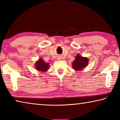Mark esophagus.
Segmentation results:
<instances>
[{"instance_id":"34e87169","label":"esophagus","mask_w":120,"mask_h":120,"mask_svg":"<svg viewBox=\"0 0 120 120\" xmlns=\"http://www.w3.org/2000/svg\"><path fill=\"white\" fill-rule=\"evenodd\" d=\"M61 58H62V57H61V56H58V59H59V60H61V59H62Z\"/></svg>"}]
</instances>
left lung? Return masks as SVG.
<instances>
[{
	"instance_id": "obj_1",
	"label": "left lung",
	"mask_w": 120,
	"mask_h": 120,
	"mask_svg": "<svg viewBox=\"0 0 120 120\" xmlns=\"http://www.w3.org/2000/svg\"><path fill=\"white\" fill-rule=\"evenodd\" d=\"M88 62L89 60L88 58L84 57L78 53L75 57V60L72 62V68L73 69L77 71H80L86 67Z\"/></svg>"
}]
</instances>
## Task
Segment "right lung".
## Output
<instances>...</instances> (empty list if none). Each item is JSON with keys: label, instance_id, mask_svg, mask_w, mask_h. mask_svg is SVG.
Instances as JSON below:
<instances>
[{"label": "right lung", "instance_id": "right-lung-1", "mask_svg": "<svg viewBox=\"0 0 120 120\" xmlns=\"http://www.w3.org/2000/svg\"><path fill=\"white\" fill-rule=\"evenodd\" d=\"M35 69L41 72H46L49 69V63H46L42 58L38 59L34 64Z\"/></svg>", "mask_w": 120, "mask_h": 120}]
</instances>
